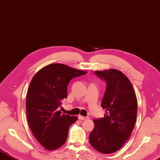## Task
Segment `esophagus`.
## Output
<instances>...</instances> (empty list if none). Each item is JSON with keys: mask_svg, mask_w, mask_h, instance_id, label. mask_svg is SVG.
Wrapping results in <instances>:
<instances>
[{"mask_svg": "<svg viewBox=\"0 0 160 160\" xmlns=\"http://www.w3.org/2000/svg\"><path fill=\"white\" fill-rule=\"evenodd\" d=\"M78 118H79V119H81V120H86V119H88V117H83V116H81V115H79V116H78Z\"/></svg>", "mask_w": 160, "mask_h": 160, "instance_id": "obj_1", "label": "esophagus"}]
</instances>
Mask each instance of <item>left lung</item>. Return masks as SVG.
<instances>
[{
	"label": "left lung",
	"mask_w": 160,
	"mask_h": 160,
	"mask_svg": "<svg viewBox=\"0 0 160 160\" xmlns=\"http://www.w3.org/2000/svg\"><path fill=\"white\" fill-rule=\"evenodd\" d=\"M94 74L106 83L101 103L106 112L103 118L93 120L90 143L99 152L110 154L121 148L130 137L136 122L138 101L130 80L121 71L110 69Z\"/></svg>",
	"instance_id": "8db88e82"
}]
</instances>
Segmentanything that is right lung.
I'll return each instance as SVG.
<instances>
[{
	"mask_svg": "<svg viewBox=\"0 0 160 160\" xmlns=\"http://www.w3.org/2000/svg\"><path fill=\"white\" fill-rule=\"evenodd\" d=\"M86 73L66 65L52 63L38 71L32 78L26 97L28 121L36 139L48 151L64 144L70 125L78 119L62 114L59 108L62 100L68 97L70 80Z\"/></svg>",
	"mask_w": 160,
	"mask_h": 160,
	"instance_id": "right-lung-1",
	"label": "right lung"
}]
</instances>
